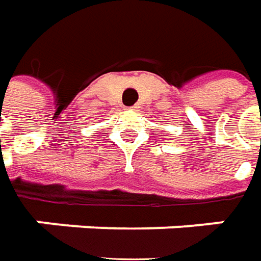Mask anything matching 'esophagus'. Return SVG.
<instances>
[{
  "label": "esophagus",
  "instance_id": "34e87169",
  "mask_svg": "<svg viewBox=\"0 0 261 261\" xmlns=\"http://www.w3.org/2000/svg\"><path fill=\"white\" fill-rule=\"evenodd\" d=\"M136 108H138V106H132V108H129L127 110H136Z\"/></svg>",
  "mask_w": 261,
  "mask_h": 261
}]
</instances>
